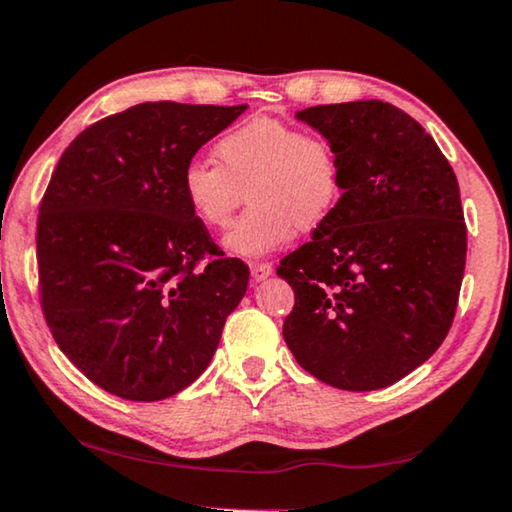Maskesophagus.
Wrapping results in <instances>:
<instances>
[{
  "label": "esophagus",
  "instance_id": "1",
  "mask_svg": "<svg viewBox=\"0 0 512 512\" xmlns=\"http://www.w3.org/2000/svg\"><path fill=\"white\" fill-rule=\"evenodd\" d=\"M250 273H253L255 282H262L273 273V266L266 264V262H253V264H250Z\"/></svg>",
  "mask_w": 512,
  "mask_h": 512
}]
</instances>
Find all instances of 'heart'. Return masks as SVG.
<instances>
[{
	"instance_id": "obj_1",
	"label": "heart",
	"mask_w": 512,
	"mask_h": 512,
	"mask_svg": "<svg viewBox=\"0 0 512 512\" xmlns=\"http://www.w3.org/2000/svg\"><path fill=\"white\" fill-rule=\"evenodd\" d=\"M216 161L193 159L182 193L193 216L223 230L246 198L250 207L230 232L232 255L259 257L300 232L328 223L344 193L342 161L326 134L280 118L257 116L234 125L214 145Z\"/></svg>"
}]
</instances>
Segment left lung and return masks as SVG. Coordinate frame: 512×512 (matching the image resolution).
Returning <instances> with one entry per match:
<instances>
[{
    "label": "left lung",
    "instance_id": "obj_1",
    "mask_svg": "<svg viewBox=\"0 0 512 512\" xmlns=\"http://www.w3.org/2000/svg\"><path fill=\"white\" fill-rule=\"evenodd\" d=\"M298 118L337 148L344 193L328 223L280 259L294 289L282 337L321 383L394 385L440 348L456 316L467 257L456 173L389 102L321 104Z\"/></svg>",
    "mask_w": 512,
    "mask_h": 512
}]
</instances>
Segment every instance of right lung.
Returning a JSON list of instances; mask_svg holds the SVG:
<instances>
[{"label":"right lung","instance_id":"obj_1","mask_svg":"<svg viewBox=\"0 0 512 512\" xmlns=\"http://www.w3.org/2000/svg\"><path fill=\"white\" fill-rule=\"evenodd\" d=\"M246 104L143 102L86 127L56 164L36 227L38 294L54 342L127 401H161L212 362L248 264L186 205L193 154Z\"/></svg>","mask_w":512,"mask_h":512}]
</instances>
